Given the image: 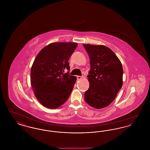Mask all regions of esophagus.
Listing matches in <instances>:
<instances>
[{"mask_svg": "<svg viewBox=\"0 0 150 150\" xmlns=\"http://www.w3.org/2000/svg\"><path fill=\"white\" fill-rule=\"evenodd\" d=\"M81 78H82V76H77V79L78 80H80V79H81Z\"/></svg>", "mask_w": 150, "mask_h": 150, "instance_id": "1", "label": "esophagus"}]
</instances>
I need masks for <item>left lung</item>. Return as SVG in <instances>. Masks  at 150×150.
Here are the masks:
<instances>
[{
	"mask_svg": "<svg viewBox=\"0 0 150 150\" xmlns=\"http://www.w3.org/2000/svg\"><path fill=\"white\" fill-rule=\"evenodd\" d=\"M90 58L91 70L87 76L89 89L86 102L97 109L107 107L115 100L122 86L123 69L114 52L102 45L83 44Z\"/></svg>",
	"mask_w": 150,
	"mask_h": 150,
	"instance_id": "8db88e82",
	"label": "left lung"
}]
</instances>
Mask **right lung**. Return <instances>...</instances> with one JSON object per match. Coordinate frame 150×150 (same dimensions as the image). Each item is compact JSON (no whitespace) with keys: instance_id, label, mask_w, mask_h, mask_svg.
<instances>
[{"instance_id":"right-lung-1","label":"right lung","mask_w":150,"mask_h":150,"mask_svg":"<svg viewBox=\"0 0 150 150\" xmlns=\"http://www.w3.org/2000/svg\"><path fill=\"white\" fill-rule=\"evenodd\" d=\"M76 43H50L36 56L31 69V85L44 107L57 108L68 100L76 78L70 76L68 62Z\"/></svg>"}]
</instances>
